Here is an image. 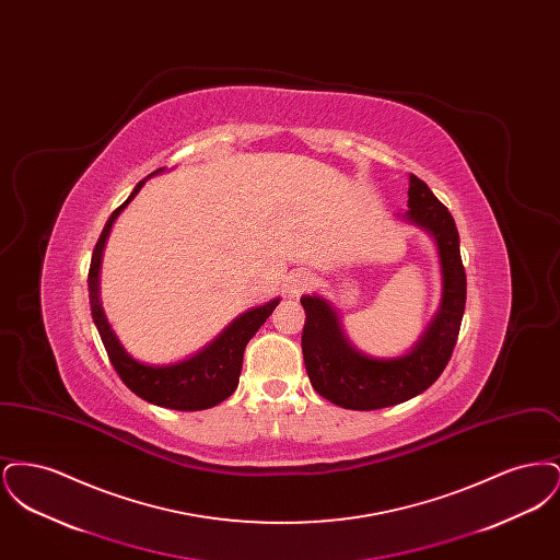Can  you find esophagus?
I'll use <instances>...</instances> for the list:
<instances>
[{
	"label": "esophagus",
	"mask_w": 560,
	"mask_h": 560,
	"mask_svg": "<svg viewBox=\"0 0 560 560\" xmlns=\"http://www.w3.org/2000/svg\"><path fill=\"white\" fill-rule=\"evenodd\" d=\"M311 285H313V277L306 270H295V272L288 277V292L292 293V295L306 292Z\"/></svg>",
	"instance_id": "esophagus-1"
}]
</instances>
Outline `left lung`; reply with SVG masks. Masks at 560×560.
I'll return each mask as SVG.
<instances>
[{
    "label": "left lung",
    "mask_w": 560,
    "mask_h": 560,
    "mask_svg": "<svg viewBox=\"0 0 560 560\" xmlns=\"http://www.w3.org/2000/svg\"><path fill=\"white\" fill-rule=\"evenodd\" d=\"M409 210L400 218L424 229L436 243L441 265V306L407 354L380 359L352 347L336 308L320 295H302L306 320L302 354L313 388L345 409L372 411L413 399L447 368L466 306V272L459 235L450 210L424 180L409 174Z\"/></svg>",
    "instance_id": "8db88e82"
}]
</instances>
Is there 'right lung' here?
I'll return each mask as SVG.
<instances>
[{
    "mask_svg": "<svg viewBox=\"0 0 560 560\" xmlns=\"http://www.w3.org/2000/svg\"><path fill=\"white\" fill-rule=\"evenodd\" d=\"M163 172V167L153 172L151 176ZM147 176L140 180L132 195L110 213V218L96 241L90 272H88V290H90V308L92 319L101 334V340L107 348L108 359L119 373L121 382L138 395L140 399L149 400L153 405L178 409V411H199L210 409L213 405L229 399L237 384H240L241 365H243V350L247 342L256 336L260 325L270 317L275 306L279 304V298L270 300L262 306L249 308L240 315L233 323H229L212 342L192 357L183 359L178 363L170 365H149L136 361L132 354L119 342L115 331L108 325L107 315L103 311L101 302V265H103V252L108 240V233L113 229V222L117 215L128 208V203L138 195L142 185L151 178Z\"/></svg>",
    "mask_w": 560,
    "mask_h": 560,
    "instance_id": "right-lung-1",
    "label": "right lung"
}]
</instances>
